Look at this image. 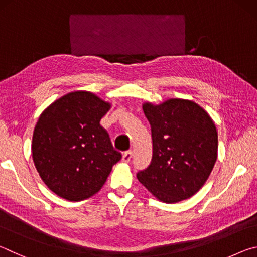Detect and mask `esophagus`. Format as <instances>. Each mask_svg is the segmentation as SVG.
<instances>
[{
  "instance_id": "obj_1",
  "label": "esophagus",
  "mask_w": 257,
  "mask_h": 257,
  "mask_svg": "<svg viewBox=\"0 0 257 257\" xmlns=\"http://www.w3.org/2000/svg\"><path fill=\"white\" fill-rule=\"evenodd\" d=\"M132 158H133V152H132V151L124 152L123 155H122V162L128 163L129 161H130V159H132Z\"/></svg>"
}]
</instances>
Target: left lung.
I'll list each match as a JSON object with an SVG mask.
<instances>
[{"label": "left lung", "mask_w": 257, "mask_h": 257, "mask_svg": "<svg viewBox=\"0 0 257 257\" xmlns=\"http://www.w3.org/2000/svg\"><path fill=\"white\" fill-rule=\"evenodd\" d=\"M151 124L153 155L137 179L160 202L188 199L205 184L217 159V130L211 115L190 99L143 103Z\"/></svg>", "instance_id": "8db88e82"}]
</instances>
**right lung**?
<instances>
[{
  "instance_id": "obj_1",
  "label": "right lung",
  "mask_w": 257,
  "mask_h": 257,
  "mask_svg": "<svg viewBox=\"0 0 257 257\" xmlns=\"http://www.w3.org/2000/svg\"><path fill=\"white\" fill-rule=\"evenodd\" d=\"M111 106L96 94L76 90L41 113L33 134V161L59 197L80 202L94 196L121 160L99 124Z\"/></svg>"
}]
</instances>
